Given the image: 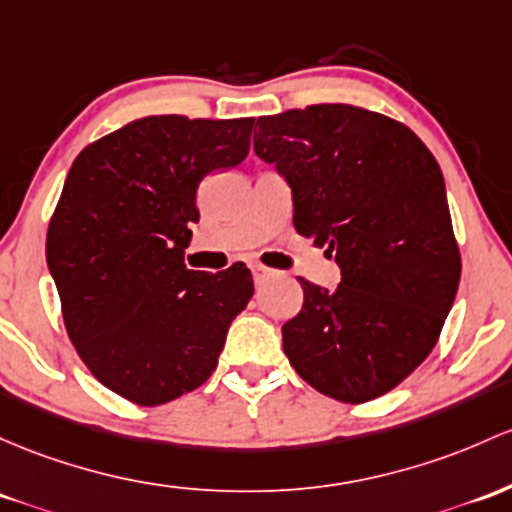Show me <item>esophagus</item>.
<instances>
[{
    "instance_id": "1",
    "label": "esophagus",
    "mask_w": 512,
    "mask_h": 512,
    "mask_svg": "<svg viewBox=\"0 0 512 512\" xmlns=\"http://www.w3.org/2000/svg\"><path fill=\"white\" fill-rule=\"evenodd\" d=\"M272 269L265 267V265H252V277H255V282H265V279L272 277Z\"/></svg>"
}]
</instances>
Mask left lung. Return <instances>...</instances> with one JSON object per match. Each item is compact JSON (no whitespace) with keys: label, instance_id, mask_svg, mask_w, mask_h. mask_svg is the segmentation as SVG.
<instances>
[{"label":"left lung","instance_id":"1","mask_svg":"<svg viewBox=\"0 0 512 512\" xmlns=\"http://www.w3.org/2000/svg\"><path fill=\"white\" fill-rule=\"evenodd\" d=\"M257 126L255 153L291 187L296 230L342 274L333 291L299 277L286 357L335 401L384 396L432 352L462 277L440 165L411 128L350 104Z\"/></svg>","mask_w":512,"mask_h":512}]
</instances>
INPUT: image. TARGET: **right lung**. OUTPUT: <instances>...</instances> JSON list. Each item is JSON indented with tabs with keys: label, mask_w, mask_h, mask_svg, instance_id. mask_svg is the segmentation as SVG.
Instances as JSON below:
<instances>
[{
	"label": "right lung",
	"mask_w": 512,
	"mask_h": 512,
	"mask_svg": "<svg viewBox=\"0 0 512 512\" xmlns=\"http://www.w3.org/2000/svg\"><path fill=\"white\" fill-rule=\"evenodd\" d=\"M255 119L145 116L94 140L67 172L46 260L77 355L106 389L160 406L213 374L252 299L243 262L194 272L196 189L250 153Z\"/></svg>",
	"instance_id": "obj_1"
}]
</instances>
